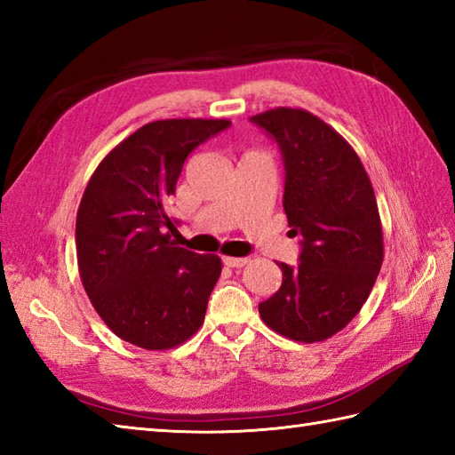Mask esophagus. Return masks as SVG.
<instances>
[{"mask_svg":"<svg viewBox=\"0 0 455 455\" xmlns=\"http://www.w3.org/2000/svg\"><path fill=\"white\" fill-rule=\"evenodd\" d=\"M222 264L228 267H243L248 264V258H233V256H225L222 258Z\"/></svg>","mask_w":455,"mask_h":455,"instance_id":"obj_1","label":"esophagus"}]
</instances>
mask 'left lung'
Returning <instances> with one entry per match:
<instances>
[{
  "label": "left lung",
  "mask_w": 455,
  "mask_h": 455,
  "mask_svg": "<svg viewBox=\"0 0 455 455\" xmlns=\"http://www.w3.org/2000/svg\"><path fill=\"white\" fill-rule=\"evenodd\" d=\"M279 144L283 209L301 235L299 266L277 264L279 291L258 305L262 321L295 342H323L360 313L383 264L375 193L355 150L316 115L275 108L250 117Z\"/></svg>",
  "instance_id": "obj_1"
}]
</instances>
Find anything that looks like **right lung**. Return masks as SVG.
Here are the masks:
<instances>
[{
	"label": "right lung",
	"instance_id": "obj_1",
	"mask_svg": "<svg viewBox=\"0 0 455 455\" xmlns=\"http://www.w3.org/2000/svg\"><path fill=\"white\" fill-rule=\"evenodd\" d=\"M227 119H164L119 142L95 168L76 217V254L95 311L124 342L170 350L205 321L220 258L172 240L166 199L183 162Z\"/></svg>",
	"mask_w": 455,
	"mask_h": 455
}]
</instances>
